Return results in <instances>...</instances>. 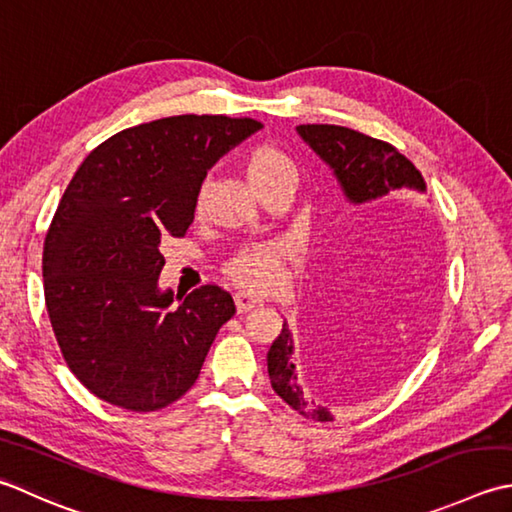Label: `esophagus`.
<instances>
[{
	"instance_id": "1",
	"label": "esophagus",
	"mask_w": 512,
	"mask_h": 512,
	"mask_svg": "<svg viewBox=\"0 0 512 512\" xmlns=\"http://www.w3.org/2000/svg\"><path fill=\"white\" fill-rule=\"evenodd\" d=\"M235 306H237L239 313H248V310L262 306V299H257L253 295H246V293H237L235 295Z\"/></svg>"
}]
</instances>
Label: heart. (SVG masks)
I'll return each instance as SVG.
<instances>
[{
    "label": "heart",
    "instance_id": "b5f03b06",
    "mask_svg": "<svg viewBox=\"0 0 512 512\" xmlns=\"http://www.w3.org/2000/svg\"><path fill=\"white\" fill-rule=\"evenodd\" d=\"M244 175L248 184L255 188V193L266 188L268 184L277 182L279 177L293 175V162L273 146H253L244 155ZM202 208V197L195 199V213ZM279 262H282V248L277 244H259L244 248L242 253L230 259L226 273L235 279L237 284L253 290L270 288L279 277Z\"/></svg>",
    "mask_w": 512,
    "mask_h": 512
}]
</instances>
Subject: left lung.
Returning a JSON list of instances; mask_svg holds the SVG:
<instances>
[{
	"instance_id": "1",
	"label": "left lung",
	"mask_w": 512,
	"mask_h": 512,
	"mask_svg": "<svg viewBox=\"0 0 512 512\" xmlns=\"http://www.w3.org/2000/svg\"><path fill=\"white\" fill-rule=\"evenodd\" d=\"M297 133L335 170L348 202L366 204L404 186L426 190L424 177L413 162L382 139L335 124H302L297 126ZM290 355H293V337L284 324L266 357L270 386L299 415L317 422H333V415L326 408L315 406L304 397Z\"/></svg>"
}]
</instances>
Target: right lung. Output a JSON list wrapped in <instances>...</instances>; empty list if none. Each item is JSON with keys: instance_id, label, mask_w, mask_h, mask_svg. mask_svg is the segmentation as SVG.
<instances>
[{"instance_id": "1", "label": "right lung", "mask_w": 512, "mask_h": 512, "mask_svg": "<svg viewBox=\"0 0 512 512\" xmlns=\"http://www.w3.org/2000/svg\"><path fill=\"white\" fill-rule=\"evenodd\" d=\"M262 122L175 115L119 130L88 153L44 239V297L68 368L104 402L150 413L188 393L235 315L206 284L173 308L159 246L184 237L208 168Z\"/></svg>"}]
</instances>
